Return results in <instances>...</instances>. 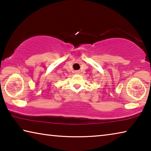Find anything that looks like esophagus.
Masks as SVG:
<instances>
[{
  "label": "esophagus",
  "mask_w": 151,
  "mask_h": 151,
  "mask_svg": "<svg viewBox=\"0 0 151 151\" xmlns=\"http://www.w3.org/2000/svg\"><path fill=\"white\" fill-rule=\"evenodd\" d=\"M76 73H78V71H76V72H75Z\"/></svg>",
  "instance_id": "1"
}]
</instances>
